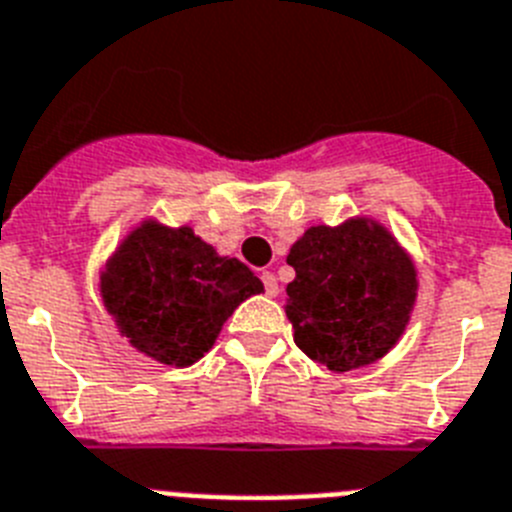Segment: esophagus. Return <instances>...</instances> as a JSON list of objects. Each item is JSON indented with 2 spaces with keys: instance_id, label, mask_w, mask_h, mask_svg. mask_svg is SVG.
<instances>
[{
  "instance_id": "1",
  "label": "esophagus",
  "mask_w": 512,
  "mask_h": 512,
  "mask_svg": "<svg viewBox=\"0 0 512 512\" xmlns=\"http://www.w3.org/2000/svg\"><path fill=\"white\" fill-rule=\"evenodd\" d=\"M262 283H265V293L268 296H278V281H275V275L270 270H262Z\"/></svg>"
}]
</instances>
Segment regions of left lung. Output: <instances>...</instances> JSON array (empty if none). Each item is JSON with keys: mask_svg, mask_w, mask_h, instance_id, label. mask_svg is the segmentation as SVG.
I'll list each match as a JSON object with an SVG mask.
<instances>
[{"mask_svg": "<svg viewBox=\"0 0 512 512\" xmlns=\"http://www.w3.org/2000/svg\"><path fill=\"white\" fill-rule=\"evenodd\" d=\"M286 317L314 363L345 373L384 358L410 324L417 268L381 221L353 216L317 224L291 244Z\"/></svg>", "mask_w": 512, "mask_h": 512, "instance_id": "8db88e82", "label": "left lung"}]
</instances>
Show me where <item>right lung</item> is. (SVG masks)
Here are the masks:
<instances>
[{
  "instance_id": "1",
  "label": "right lung",
  "mask_w": 512,
  "mask_h": 512,
  "mask_svg": "<svg viewBox=\"0 0 512 512\" xmlns=\"http://www.w3.org/2000/svg\"><path fill=\"white\" fill-rule=\"evenodd\" d=\"M262 281L224 257L190 226L144 219L100 270L102 304L128 345L164 366L188 368L213 348L242 301Z\"/></svg>"
}]
</instances>
